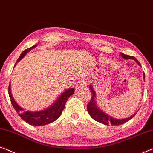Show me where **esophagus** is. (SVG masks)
<instances>
[{"mask_svg":"<svg viewBox=\"0 0 153 153\" xmlns=\"http://www.w3.org/2000/svg\"><path fill=\"white\" fill-rule=\"evenodd\" d=\"M87 86V82L85 80H79L77 82V84L76 85V90H78L79 89H82V88L85 87Z\"/></svg>","mask_w":153,"mask_h":153,"instance_id":"obj_1","label":"esophagus"}]
</instances>
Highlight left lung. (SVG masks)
<instances>
[{
  "label": "left lung",
  "mask_w": 153,
  "mask_h": 153,
  "mask_svg": "<svg viewBox=\"0 0 153 153\" xmlns=\"http://www.w3.org/2000/svg\"><path fill=\"white\" fill-rule=\"evenodd\" d=\"M120 56L123 58L125 59H133L134 60L135 62L138 64V65L139 66H141V64L139 63L138 60H137L136 58L132 57V56H130V55H125L123 53H120ZM143 79H145V74L143 73ZM89 89L91 90L92 96H91V98L90 100L89 104L87 105V111L89 112V115L91 116V118L93 119H94L96 121H98L99 123H101L106 125V126H109V124H111V126H119V125L123 124L125 123H126L127 121H128L129 120H130L131 119H132L133 117H134L135 114H136L137 112L131 116V117L126 118V119H116V118H114L112 117H111L110 115L107 114V113H105L103 111L102 109H100L99 108L97 102H96V92L94 91L93 86L91 85H90L89 86Z\"/></svg>",
  "instance_id": "obj_1"
}]
</instances>
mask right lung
I'll list each match as a JSON object with an SVG mask.
<instances>
[{
	"mask_svg": "<svg viewBox=\"0 0 153 153\" xmlns=\"http://www.w3.org/2000/svg\"><path fill=\"white\" fill-rule=\"evenodd\" d=\"M36 46H37V44L34 45V46H32L30 48H27L23 51L21 54L20 57H19L14 66H16V64L19 62H20L25 57V55L30 51L36 48ZM8 92H9L10 98L13 107H14L15 110L16 111V112L18 113V114L20 116L21 119L23 120H25L28 124L31 125V126H41L51 123L55 121V120H57L60 117L62 111H63L64 107H65L66 101H67L68 98L74 93V89L70 88V89H67L65 90L52 105H50V106L46 109L36 111L26 110L25 109H23L21 106H19L18 103L15 101L14 97L12 96L10 84L9 85Z\"/></svg>",
	"mask_w": 153,
	"mask_h": 153,
	"instance_id": "add662e5",
	"label": "right lung"
}]
</instances>
